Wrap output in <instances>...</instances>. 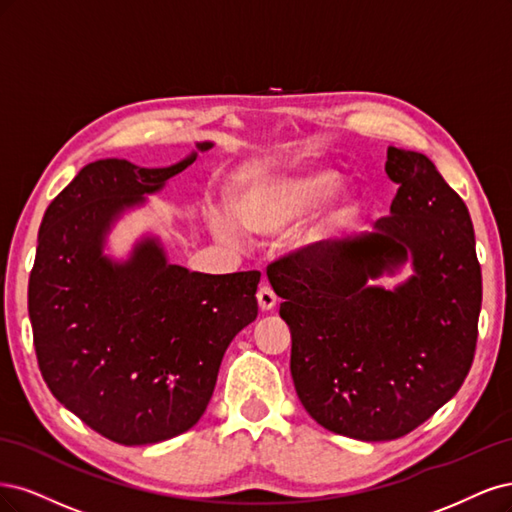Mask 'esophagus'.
I'll return each mask as SVG.
<instances>
[{
  "mask_svg": "<svg viewBox=\"0 0 512 512\" xmlns=\"http://www.w3.org/2000/svg\"><path fill=\"white\" fill-rule=\"evenodd\" d=\"M257 302H259V308L261 310H272L276 306V293L272 291L270 285L263 283L257 291Z\"/></svg>",
  "mask_w": 512,
  "mask_h": 512,
  "instance_id": "34e87169",
  "label": "esophagus"
}]
</instances>
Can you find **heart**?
Masks as SVG:
<instances>
[{
	"label": "heart",
	"mask_w": 512,
	"mask_h": 512,
	"mask_svg": "<svg viewBox=\"0 0 512 512\" xmlns=\"http://www.w3.org/2000/svg\"><path fill=\"white\" fill-rule=\"evenodd\" d=\"M338 184V172L321 163H293L274 172L253 176L238 189L234 209L210 208L208 225L227 242H242L244 225L257 234H278L304 214L322 204L298 240L304 246L319 244L338 234L353 219L359 206V191Z\"/></svg>",
	"instance_id": "obj_1"
}]
</instances>
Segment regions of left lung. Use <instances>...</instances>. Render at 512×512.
Returning a JSON list of instances; mask_svg holds the SVG:
<instances>
[{
	"instance_id": "8db88e82",
	"label": "left lung",
	"mask_w": 512,
	"mask_h": 512,
	"mask_svg": "<svg viewBox=\"0 0 512 512\" xmlns=\"http://www.w3.org/2000/svg\"><path fill=\"white\" fill-rule=\"evenodd\" d=\"M385 172L400 189L372 232L268 266L302 406L325 430L364 442L406 436L459 391L483 300L464 200L423 153L389 146ZM406 260L413 276L398 288L367 283Z\"/></svg>"
}]
</instances>
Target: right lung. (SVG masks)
<instances>
[{
    "label": "right lung",
    "mask_w": 512,
    "mask_h": 512,
    "mask_svg": "<svg viewBox=\"0 0 512 512\" xmlns=\"http://www.w3.org/2000/svg\"><path fill=\"white\" fill-rule=\"evenodd\" d=\"M208 148L197 142L168 168L93 161L40 225L29 276L40 372L65 408L127 447L191 430L229 342L257 319V270L189 272L170 263L157 236L140 238L123 261L104 253L112 225Z\"/></svg>",
    "instance_id": "1"
}]
</instances>
